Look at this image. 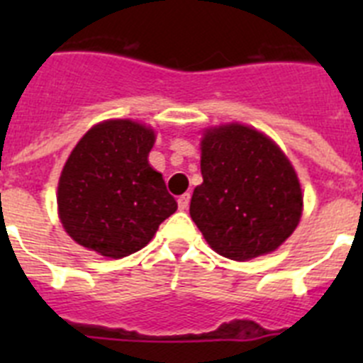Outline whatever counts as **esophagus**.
Wrapping results in <instances>:
<instances>
[{"label": "esophagus", "instance_id": "obj_1", "mask_svg": "<svg viewBox=\"0 0 363 363\" xmlns=\"http://www.w3.org/2000/svg\"><path fill=\"white\" fill-rule=\"evenodd\" d=\"M189 203H191V194H184V196L178 198V207L182 211H187Z\"/></svg>", "mask_w": 363, "mask_h": 363}]
</instances>
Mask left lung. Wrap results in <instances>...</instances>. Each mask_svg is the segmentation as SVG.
Wrapping results in <instances>:
<instances>
[{"instance_id":"1","label":"left lung","mask_w":363,"mask_h":363,"mask_svg":"<svg viewBox=\"0 0 363 363\" xmlns=\"http://www.w3.org/2000/svg\"><path fill=\"white\" fill-rule=\"evenodd\" d=\"M200 167L203 184L189 211L218 255L245 262L277 251L294 233L301 187L271 138L240 123L205 130Z\"/></svg>"}]
</instances>
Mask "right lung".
I'll list each match as a JSON object with an SVG mask.
<instances>
[{
	"mask_svg": "<svg viewBox=\"0 0 363 363\" xmlns=\"http://www.w3.org/2000/svg\"><path fill=\"white\" fill-rule=\"evenodd\" d=\"M154 140L145 125L107 120L74 147L57 184L60 220L74 242L123 258L143 249L178 209L147 160Z\"/></svg>",
	"mask_w": 363,
	"mask_h": 363,
	"instance_id": "obj_1",
	"label": "right lung"
}]
</instances>
